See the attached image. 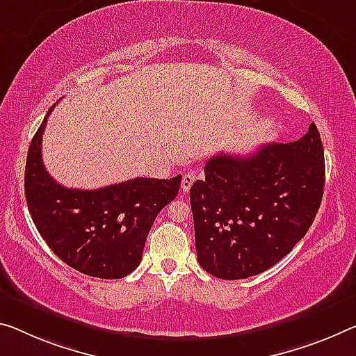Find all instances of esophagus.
<instances>
[{"mask_svg": "<svg viewBox=\"0 0 356 356\" xmlns=\"http://www.w3.org/2000/svg\"><path fill=\"white\" fill-rule=\"evenodd\" d=\"M197 179V173L194 172H188L183 177V181H181V191L183 193H188V191L191 189V186H193V183Z\"/></svg>", "mask_w": 356, "mask_h": 356, "instance_id": "esophagus-1", "label": "esophagus"}]
</instances>
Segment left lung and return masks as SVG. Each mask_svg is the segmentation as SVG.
<instances>
[{"instance_id":"left-lung-1","label":"left lung","mask_w":356,"mask_h":356,"mask_svg":"<svg viewBox=\"0 0 356 356\" xmlns=\"http://www.w3.org/2000/svg\"><path fill=\"white\" fill-rule=\"evenodd\" d=\"M191 186L197 261L222 280L270 269L307 234L325 188V152L316 125L293 143L262 145L248 156L226 152Z\"/></svg>"}]
</instances>
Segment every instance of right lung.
I'll list each match as a JSON object with an SVG mask.
<instances>
[{
	"label": "right lung",
	"mask_w": 356,
	"mask_h": 356,
	"mask_svg": "<svg viewBox=\"0 0 356 356\" xmlns=\"http://www.w3.org/2000/svg\"><path fill=\"white\" fill-rule=\"evenodd\" d=\"M31 140L25 197L33 222L65 264L97 278H122L138 267L156 216L177 197L181 175L134 178L100 189L58 184L42 163L41 141L49 114Z\"/></svg>",
	"instance_id": "right-lung-1"
}]
</instances>
